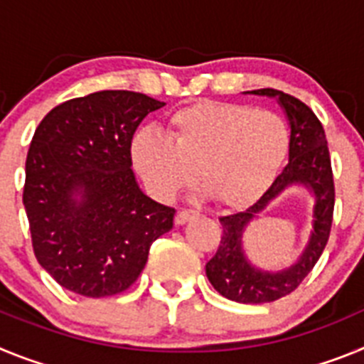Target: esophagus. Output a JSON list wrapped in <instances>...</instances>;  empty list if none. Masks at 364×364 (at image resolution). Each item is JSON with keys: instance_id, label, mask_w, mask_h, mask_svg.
I'll use <instances>...</instances> for the list:
<instances>
[{"instance_id": "34e87169", "label": "esophagus", "mask_w": 364, "mask_h": 364, "mask_svg": "<svg viewBox=\"0 0 364 364\" xmlns=\"http://www.w3.org/2000/svg\"><path fill=\"white\" fill-rule=\"evenodd\" d=\"M193 217H197V211L182 210V211H178V213H176L175 224H176V226H182V224H186L188 220H191Z\"/></svg>"}]
</instances>
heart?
<instances>
[{
	"instance_id": "heart-1",
	"label": "heart",
	"mask_w": 364,
	"mask_h": 364,
	"mask_svg": "<svg viewBox=\"0 0 364 364\" xmlns=\"http://www.w3.org/2000/svg\"><path fill=\"white\" fill-rule=\"evenodd\" d=\"M167 138L136 134L133 164L151 191L173 198L195 182L224 210L255 204L279 176L290 131L279 114L244 104L200 100L176 109Z\"/></svg>"
}]
</instances>
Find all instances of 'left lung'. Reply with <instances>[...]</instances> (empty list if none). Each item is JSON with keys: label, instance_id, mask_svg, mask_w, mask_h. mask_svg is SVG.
<instances>
[{"label": "left lung", "instance_id": "obj_1", "mask_svg": "<svg viewBox=\"0 0 364 364\" xmlns=\"http://www.w3.org/2000/svg\"><path fill=\"white\" fill-rule=\"evenodd\" d=\"M252 95L277 98L290 122V162L272 188L247 210L220 218L222 239L217 253L205 264V275L215 290L244 304L273 302L297 290L326 247L336 204V189L326 134L319 118L306 104L277 89H257ZM290 185H304L314 195V224L307 247L295 265L281 272H264L247 260L242 247L245 226Z\"/></svg>", "mask_w": 364, "mask_h": 364}]
</instances>
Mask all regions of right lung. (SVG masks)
<instances>
[{
  "mask_svg": "<svg viewBox=\"0 0 364 364\" xmlns=\"http://www.w3.org/2000/svg\"><path fill=\"white\" fill-rule=\"evenodd\" d=\"M164 102L100 91L56 105L40 122L25 162L23 205L41 268L83 297L125 291L175 210L138 188L131 142Z\"/></svg>",
  "mask_w": 364,
  "mask_h": 364,
  "instance_id": "1",
  "label": "right lung"
}]
</instances>
